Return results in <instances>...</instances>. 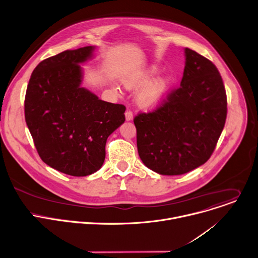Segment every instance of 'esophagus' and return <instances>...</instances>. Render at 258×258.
Wrapping results in <instances>:
<instances>
[{
    "label": "esophagus",
    "instance_id": "esophagus-1",
    "mask_svg": "<svg viewBox=\"0 0 258 258\" xmlns=\"http://www.w3.org/2000/svg\"><path fill=\"white\" fill-rule=\"evenodd\" d=\"M125 117L126 121H131L133 119V111L131 109H127L125 112Z\"/></svg>",
    "mask_w": 258,
    "mask_h": 258
}]
</instances>
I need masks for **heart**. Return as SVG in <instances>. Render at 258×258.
Segmentation results:
<instances>
[{
	"mask_svg": "<svg viewBox=\"0 0 258 258\" xmlns=\"http://www.w3.org/2000/svg\"><path fill=\"white\" fill-rule=\"evenodd\" d=\"M160 73L158 67L153 66L146 74L136 79H128L125 81V86L129 89H138L146 87L141 90L137 101L141 107L154 108L157 107L165 98L170 82L167 78H160L152 81Z\"/></svg>",
	"mask_w": 258,
	"mask_h": 258,
	"instance_id": "1",
	"label": "heart"
}]
</instances>
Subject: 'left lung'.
Instances as JSON below:
<instances>
[{
    "instance_id": "obj_1",
    "label": "left lung",
    "mask_w": 258,
    "mask_h": 258,
    "mask_svg": "<svg viewBox=\"0 0 258 258\" xmlns=\"http://www.w3.org/2000/svg\"><path fill=\"white\" fill-rule=\"evenodd\" d=\"M184 53L180 87L133 120L141 161L162 175H181L206 163L226 119V93L217 68L191 49Z\"/></svg>"
}]
</instances>
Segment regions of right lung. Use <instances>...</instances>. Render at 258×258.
Listing matches in <instances>:
<instances>
[{"label": "right lung", "mask_w": 258, "mask_h": 258, "mask_svg": "<svg viewBox=\"0 0 258 258\" xmlns=\"http://www.w3.org/2000/svg\"><path fill=\"white\" fill-rule=\"evenodd\" d=\"M94 48L66 50L44 59L25 93V122L40 158L72 176L101 168L107 137L125 122V105L103 101L81 87L80 63L91 58Z\"/></svg>", "instance_id": "add662e5"}]
</instances>
